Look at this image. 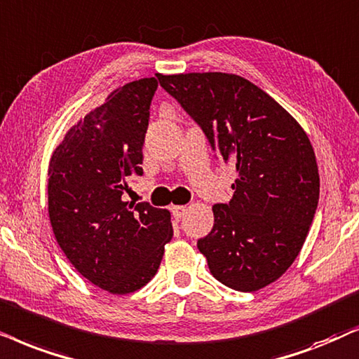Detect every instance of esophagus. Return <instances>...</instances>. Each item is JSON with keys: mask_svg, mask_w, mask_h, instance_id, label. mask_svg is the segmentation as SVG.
<instances>
[{"mask_svg": "<svg viewBox=\"0 0 359 359\" xmlns=\"http://www.w3.org/2000/svg\"><path fill=\"white\" fill-rule=\"evenodd\" d=\"M185 212H187V207H184V205H175V207H172V215H174L175 218H182Z\"/></svg>", "mask_w": 359, "mask_h": 359, "instance_id": "34e87169", "label": "esophagus"}]
</instances>
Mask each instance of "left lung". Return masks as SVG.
<instances>
[{"mask_svg":"<svg viewBox=\"0 0 359 359\" xmlns=\"http://www.w3.org/2000/svg\"><path fill=\"white\" fill-rule=\"evenodd\" d=\"M202 128L215 154L236 167L229 203L213 205L198 251L219 283L255 292L279 279L302 250L320 177L302 126L264 90L235 74H157Z\"/></svg>","mask_w":359,"mask_h":359,"instance_id":"8db88e82","label":"left lung"}]
</instances>
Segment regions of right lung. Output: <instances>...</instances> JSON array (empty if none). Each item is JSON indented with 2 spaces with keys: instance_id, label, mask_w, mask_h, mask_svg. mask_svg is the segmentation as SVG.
<instances>
[{
  "instance_id": "add662e5",
  "label": "right lung",
  "mask_w": 359,
  "mask_h": 359,
  "mask_svg": "<svg viewBox=\"0 0 359 359\" xmlns=\"http://www.w3.org/2000/svg\"><path fill=\"white\" fill-rule=\"evenodd\" d=\"M157 80L119 87L67 133L49 164V218L55 240L85 279L123 295L146 285L172 240L170 213L123 202L142 175V146Z\"/></svg>"
}]
</instances>
